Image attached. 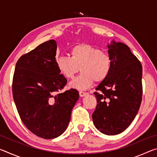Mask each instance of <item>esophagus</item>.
<instances>
[{"instance_id": "1", "label": "esophagus", "mask_w": 157, "mask_h": 157, "mask_svg": "<svg viewBox=\"0 0 157 157\" xmlns=\"http://www.w3.org/2000/svg\"><path fill=\"white\" fill-rule=\"evenodd\" d=\"M79 96H80V97H84V96H85V95H86V93L83 92V91H79Z\"/></svg>"}]
</instances>
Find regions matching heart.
<instances>
[{"instance_id":"heart-1","label":"heart","mask_w":157,"mask_h":157,"mask_svg":"<svg viewBox=\"0 0 157 157\" xmlns=\"http://www.w3.org/2000/svg\"><path fill=\"white\" fill-rule=\"evenodd\" d=\"M70 52L71 57L62 55L57 58V66L60 73L67 79H73L80 68L81 75L69 84L71 88L86 90L94 81L102 82L109 75L111 57L99 48L79 44L74 46Z\"/></svg>"}]
</instances>
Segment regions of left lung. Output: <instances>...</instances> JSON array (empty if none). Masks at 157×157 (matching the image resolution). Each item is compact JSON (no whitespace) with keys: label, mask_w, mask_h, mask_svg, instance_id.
Returning <instances> with one entry per match:
<instances>
[{"label":"left lung","mask_w":157,"mask_h":157,"mask_svg":"<svg viewBox=\"0 0 157 157\" xmlns=\"http://www.w3.org/2000/svg\"><path fill=\"white\" fill-rule=\"evenodd\" d=\"M107 48L112 66L107 79L95 89L97 106L92 118L102 134L116 135L130 125L139 111L143 68L127 45L112 40Z\"/></svg>","instance_id":"1"}]
</instances>
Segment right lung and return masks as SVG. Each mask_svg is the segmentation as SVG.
<instances>
[{
	"mask_svg": "<svg viewBox=\"0 0 157 157\" xmlns=\"http://www.w3.org/2000/svg\"><path fill=\"white\" fill-rule=\"evenodd\" d=\"M57 42L48 41L21 56L16 64L13 98L21 121L31 132L52 139L66 131L79 93H59L67 79L58 70Z\"/></svg>",
	"mask_w": 157,
	"mask_h": 157,
	"instance_id": "add662e5",
	"label": "right lung"
}]
</instances>
